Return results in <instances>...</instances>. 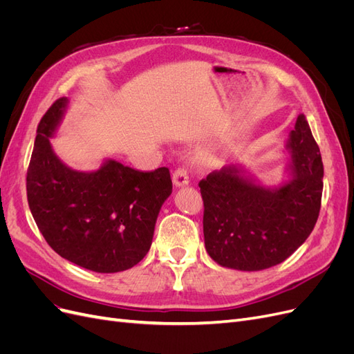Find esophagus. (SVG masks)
I'll return each mask as SVG.
<instances>
[{
    "mask_svg": "<svg viewBox=\"0 0 354 354\" xmlns=\"http://www.w3.org/2000/svg\"><path fill=\"white\" fill-rule=\"evenodd\" d=\"M173 183L176 187H183L189 185V174L185 168H177L173 174Z\"/></svg>",
    "mask_w": 354,
    "mask_h": 354,
    "instance_id": "1",
    "label": "esophagus"
}]
</instances>
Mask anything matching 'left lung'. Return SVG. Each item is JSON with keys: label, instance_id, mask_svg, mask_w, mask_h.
I'll return each mask as SVG.
<instances>
[{"label": "left lung", "instance_id": "8db88e82", "mask_svg": "<svg viewBox=\"0 0 354 354\" xmlns=\"http://www.w3.org/2000/svg\"><path fill=\"white\" fill-rule=\"evenodd\" d=\"M286 149L289 177L279 186L261 185L239 164L199 181L205 248L217 264L242 272L269 269L312 233L322 201L324 164L303 113Z\"/></svg>", "mask_w": 354, "mask_h": 354}]
</instances>
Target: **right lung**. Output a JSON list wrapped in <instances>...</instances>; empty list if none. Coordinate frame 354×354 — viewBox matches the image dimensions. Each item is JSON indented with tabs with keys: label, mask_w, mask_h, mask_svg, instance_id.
<instances>
[{
	"label": "right lung",
	"mask_w": 354,
	"mask_h": 354,
	"mask_svg": "<svg viewBox=\"0 0 354 354\" xmlns=\"http://www.w3.org/2000/svg\"><path fill=\"white\" fill-rule=\"evenodd\" d=\"M68 106L62 97L38 124L26 177L28 202L39 232L63 259L97 273L131 269L151 250L162 203L173 192L169 169L151 173L104 159L77 171L53 151Z\"/></svg>",
	"instance_id": "add662e5"
}]
</instances>
